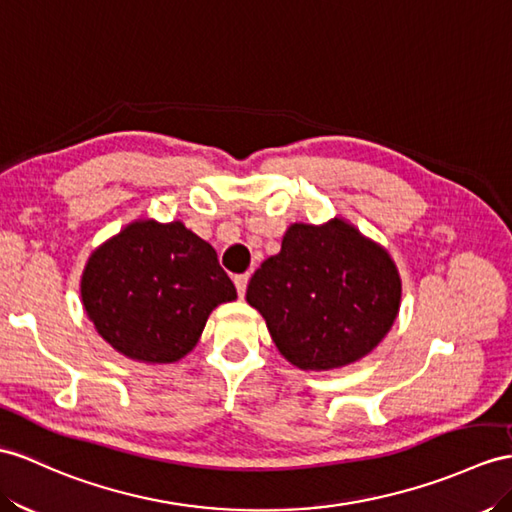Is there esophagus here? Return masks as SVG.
Here are the masks:
<instances>
[{"mask_svg":"<svg viewBox=\"0 0 512 512\" xmlns=\"http://www.w3.org/2000/svg\"><path fill=\"white\" fill-rule=\"evenodd\" d=\"M247 282H249V273H241V276L234 278V284H236V291H239V297H245Z\"/></svg>","mask_w":512,"mask_h":512,"instance_id":"1","label":"esophagus"}]
</instances>
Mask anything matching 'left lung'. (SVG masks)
Returning a JSON list of instances; mask_svg holds the SVG:
<instances>
[{"label": "left lung", "instance_id": "8db88e82", "mask_svg": "<svg viewBox=\"0 0 512 512\" xmlns=\"http://www.w3.org/2000/svg\"><path fill=\"white\" fill-rule=\"evenodd\" d=\"M245 299L291 365L330 371L376 350L400 313L402 280L380 243L334 217L321 226L291 223Z\"/></svg>", "mask_w": 512, "mask_h": 512}]
</instances>
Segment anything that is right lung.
Returning a JSON list of instances; mask_svg holds the SVG:
<instances>
[{
    "label": "right lung",
    "instance_id": "1",
    "mask_svg": "<svg viewBox=\"0 0 512 512\" xmlns=\"http://www.w3.org/2000/svg\"><path fill=\"white\" fill-rule=\"evenodd\" d=\"M80 295L97 334L121 356L167 365L197 345L236 289L213 245L182 221L134 219L93 249Z\"/></svg>",
    "mask_w": 512,
    "mask_h": 512
}]
</instances>
